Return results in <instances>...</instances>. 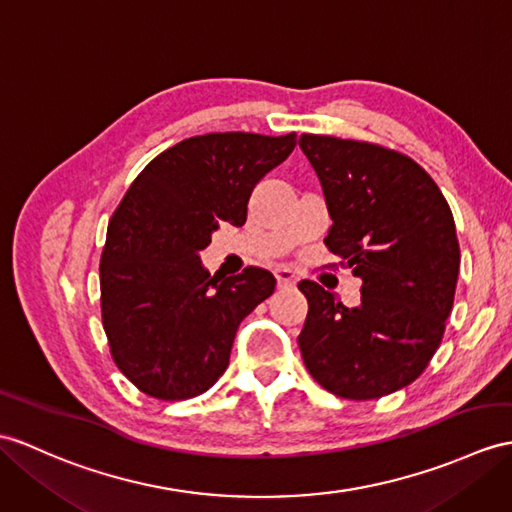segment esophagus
<instances>
[{"mask_svg": "<svg viewBox=\"0 0 512 512\" xmlns=\"http://www.w3.org/2000/svg\"><path fill=\"white\" fill-rule=\"evenodd\" d=\"M276 280H278V286H293L297 282V276H295L293 269L282 267V269L276 271Z\"/></svg>", "mask_w": 512, "mask_h": 512, "instance_id": "obj_1", "label": "esophagus"}]
</instances>
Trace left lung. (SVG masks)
<instances>
[{
    "label": "left lung",
    "mask_w": 512,
    "mask_h": 512,
    "mask_svg": "<svg viewBox=\"0 0 512 512\" xmlns=\"http://www.w3.org/2000/svg\"><path fill=\"white\" fill-rule=\"evenodd\" d=\"M332 219L326 245L363 280L347 308L302 280L308 315L299 350L323 389L373 400L408 386L441 345L460 249L452 210L413 158L365 141L302 134Z\"/></svg>",
    "instance_id": "8db88e82"
}]
</instances>
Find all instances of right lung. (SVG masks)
Returning a JSON list of instances; mask_svg holds the SVG:
<instances>
[{
	"label": "right lung",
	"instance_id": "1",
	"mask_svg": "<svg viewBox=\"0 0 512 512\" xmlns=\"http://www.w3.org/2000/svg\"><path fill=\"white\" fill-rule=\"evenodd\" d=\"M297 136L213 132L158 154L130 184L99 265L112 358L156 400L208 391L230 363L239 323L276 289L267 269L217 278L199 252L221 221L243 226L254 186Z\"/></svg>",
	"mask_w": 512,
	"mask_h": 512
}]
</instances>
